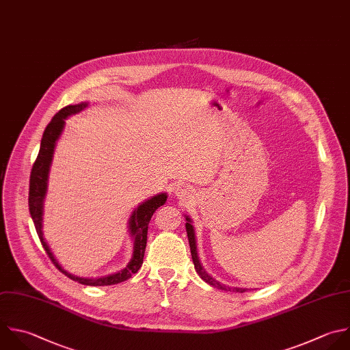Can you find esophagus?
<instances>
[{"label":"esophagus","instance_id":"esophagus-1","mask_svg":"<svg viewBox=\"0 0 350 350\" xmlns=\"http://www.w3.org/2000/svg\"><path fill=\"white\" fill-rule=\"evenodd\" d=\"M175 196H176L178 198H180V200L187 198V197H189V190H187V187L183 186V185H179L178 187H175Z\"/></svg>","mask_w":350,"mask_h":350}]
</instances>
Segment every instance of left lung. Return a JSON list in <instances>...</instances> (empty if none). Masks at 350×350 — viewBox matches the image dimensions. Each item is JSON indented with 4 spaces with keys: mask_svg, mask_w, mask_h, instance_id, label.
Returning <instances> with one entry per match:
<instances>
[{
    "mask_svg": "<svg viewBox=\"0 0 350 350\" xmlns=\"http://www.w3.org/2000/svg\"><path fill=\"white\" fill-rule=\"evenodd\" d=\"M186 231H187V238H189V245H190V252H191V258H193V262H194V268L197 271V273L201 276L202 280H205L206 283H209L211 286L216 287V288H220V290H226V291H239V293H243L245 288H238V287H228V286H224V284H220L217 280H215L211 275H208L205 272V269L201 267V262L198 260V256H197V249H196V238H194V230H193V226L190 224V219L186 216Z\"/></svg>",
    "mask_w": 350,
    "mask_h": 350,
    "instance_id": "obj_1",
    "label": "left lung"
}]
</instances>
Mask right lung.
<instances>
[{
	"label": "right lung",
	"mask_w": 350,
	"mask_h": 350,
	"mask_svg": "<svg viewBox=\"0 0 350 350\" xmlns=\"http://www.w3.org/2000/svg\"><path fill=\"white\" fill-rule=\"evenodd\" d=\"M86 107H88L86 103H82V104H78V105L64 107L63 109H60L53 116L51 123L46 126V129L44 131V135H42L40 153H38L37 160L34 161L33 168H31L30 189H29V209H30L37 234L40 237V241H41L45 252L48 253L49 258L52 260V262L56 265V268L60 272H63L70 279H72L78 283L86 284V286H111V284H116V283H120V282H124V280L130 279L133 276V273H137L138 269L141 268V265L144 262V254H145V247H146V241H148L149 221H150L153 213L156 212V209L159 206L164 205V202L167 200V194L161 193L159 196L152 197L150 200L141 204L133 212L129 224H130L131 235L134 237V252H133V258L130 260V262L127 264V267L124 269L119 271L118 273L109 275V276L97 278V279H88V278H79V276H75L72 273H68L66 269L62 268V265L57 262V260L52 254L48 243L44 239V234H42V206H44V198H45L46 189H48V174H49V168H51V163H52V157H53L55 145H56V141L59 139V137H60V134L64 129V120L68 116L81 112Z\"/></svg>",
	"instance_id": "add662e5"
}]
</instances>
